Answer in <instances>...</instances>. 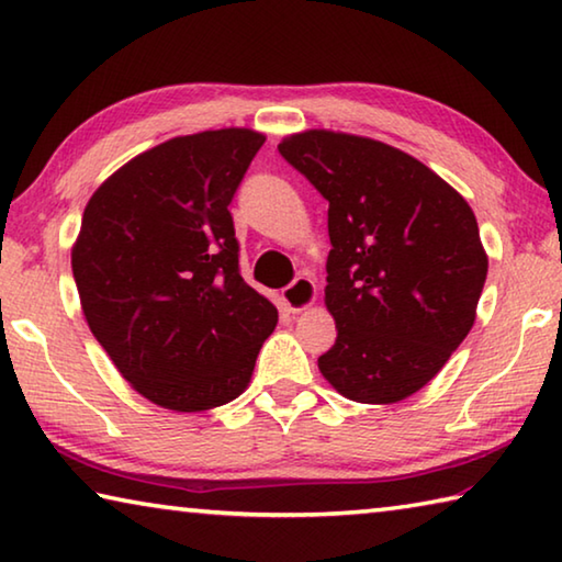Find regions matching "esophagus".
Returning a JSON list of instances; mask_svg holds the SVG:
<instances>
[{
	"mask_svg": "<svg viewBox=\"0 0 562 562\" xmlns=\"http://www.w3.org/2000/svg\"><path fill=\"white\" fill-rule=\"evenodd\" d=\"M315 297H317L315 282H312L310 278H304V274H300V278H294L288 284V288L282 290L284 307H288L290 312H294V315H297V312H302V310H307L310 304L315 302Z\"/></svg>",
	"mask_w": 562,
	"mask_h": 562,
	"instance_id": "34e87169",
	"label": "esophagus"
}]
</instances>
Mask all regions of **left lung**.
I'll list each match as a JSON object with an SVG mask.
<instances>
[{
  "mask_svg": "<svg viewBox=\"0 0 562 562\" xmlns=\"http://www.w3.org/2000/svg\"><path fill=\"white\" fill-rule=\"evenodd\" d=\"M278 150L329 203L337 339L319 372L351 402H402L473 327L488 272L475 215L422 160L372 138L304 131Z\"/></svg>",
  "mask_w": 562,
  "mask_h": 562,
  "instance_id": "left-lung-1",
  "label": "left lung"
}]
</instances>
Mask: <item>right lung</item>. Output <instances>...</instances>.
<instances>
[{
    "label": "right lung",
    "mask_w": 562,
    "mask_h": 562,
    "mask_svg": "<svg viewBox=\"0 0 562 562\" xmlns=\"http://www.w3.org/2000/svg\"><path fill=\"white\" fill-rule=\"evenodd\" d=\"M265 144L250 128L170 138L128 160L81 217L83 317L123 379L173 412L243 394L278 310L240 274L227 205Z\"/></svg>",
    "instance_id": "1"
}]
</instances>
